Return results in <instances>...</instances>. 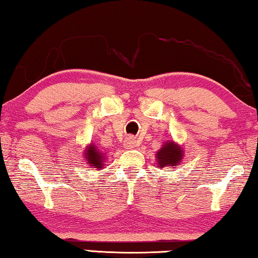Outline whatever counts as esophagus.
<instances>
[{
    "label": "esophagus",
    "instance_id": "esophagus-1",
    "mask_svg": "<svg viewBox=\"0 0 258 258\" xmlns=\"http://www.w3.org/2000/svg\"><path fill=\"white\" fill-rule=\"evenodd\" d=\"M139 146V141L135 139V137L133 136H129L126 137L124 140V147L126 149H132V148H135V147Z\"/></svg>",
    "mask_w": 258,
    "mask_h": 258
}]
</instances>
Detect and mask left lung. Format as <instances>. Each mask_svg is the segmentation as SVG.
Wrapping results in <instances>:
<instances>
[{"instance_id":"obj_1","label":"left lung","mask_w":258,"mask_h":258,"mask_svg":"<svg viewBox=\"0 0 258 258\" xmlns=\"http://www.w3.org/2000/svg\"><path fill=\"white\" fill-rule=\"evenodd\" d=\"M183 159L182 147L176 145L174 141H168L163 143V146L156 153V160H158V168H174L181 163Z\"/></svg>"}]
</instances>
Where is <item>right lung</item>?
<instances>
[{
	"mask_svg": "<svg viewBox=\"0 0 258 258\" xmlns=\"http://www.w3.org/2000/svg\"><path fill=\"white\" fill-rule=\"evenodd\" d=\"M84 158H85V161H88V165L91 167V168L99 169L104 167V160H105L104 154L100 153L98 147L93 145V143L88 146V148L85 149Z\"/></svg>",
	"mask_w": 258,
	"mask_h": 258,
	"instance_id": "obj_1",
	"label": "right lung"
}]
</instances>
